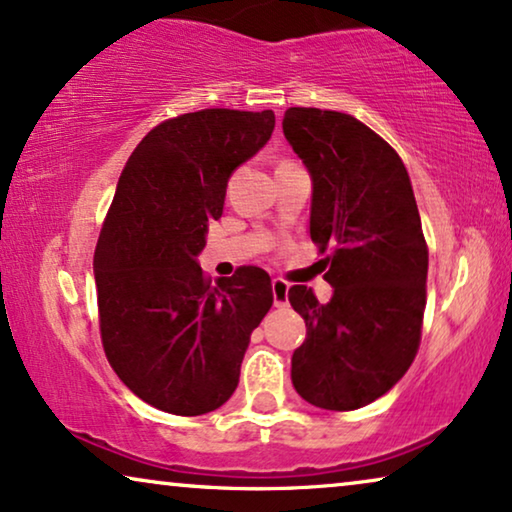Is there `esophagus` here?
<instances>
[{
	"instance_id": "obj_1",
	"label": "esophagus",
	"mask_w": 512,
	"mask_h": 512,
	"mask_svg": "<svg viewBox=\"0 0 512 512\" xmlns=\"http://www.w3.org/2000/svg\"><path fill=\"white\" fill-rule=\"evenodd\" d=\"M272 298H275V307L289 305V282L279 277L272 279Z\"/></svg>"
}]
</instances>
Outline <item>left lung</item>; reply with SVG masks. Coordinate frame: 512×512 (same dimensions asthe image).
I'll use <instances>...</instances> for the list:
<instances>
[{"label": "left lung", "mask_w": 512, "mask_h": 512, "mask_svg": "<svg viewBox=\"0 0 512 512\" xmlns=\"http://www.w3.org/2000/svg\"><path fill=\"white\" fill-rule=\"evenodd\" d=\"M282 128L312 174L310 237L333 286L326 305L289 289L307 326L291 380L317 408L356 410L401 380L422 340L429 247L415 193L401 156L354 116L291 107Z\"/></svg>", "instance_id": "8db88e82"}]
</instances>
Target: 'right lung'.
<instances>
[{
	"instance_id": "add662e5",
	"label": "right lung",
	"mask_w": 512,
	"mask_h": 512,
	"mask_svg": "<svg viewBox=\"0 0 512 512\" xmlns=\"http://www.w3.org/2000/svg\"><path fill=\"white\" fill-rule=\"evenodd\" d=\"M275 130L272 111L202 109L156 125L125 163L95 249L100 335L125 387L181 417L221 408L240 382L270 275L242 265L212 284L195 261L228 177Z\"/></svg>"
}]
</instances>
